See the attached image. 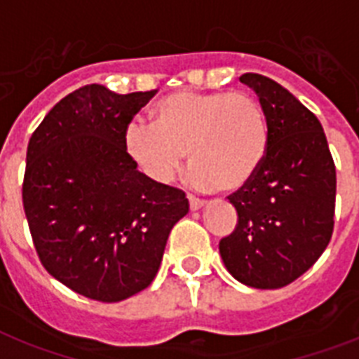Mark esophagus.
<instances>
[{
  "instance_id": "esophagus-1",
  "label": "esophagus",
  "mask_w": 359,
  "mask_h": 359,
  "mask_svg": "<svg viewBox=\"0 0 359 359\" xmlns=\"http://www.w3.org/2000/svg\"><path fill=\"white\" fill-rule=\"evenodd\" d=\"M188 201H189V208H191V210H198V208L204 206L203 198L195 197V195H188Z\"/></svg>"
}]
</instances>
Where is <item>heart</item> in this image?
<instances>
[{"label":"heart","instance_id":"1","mask_svg":"<svg viewBox=\"0 0 359 359\" xmlns=\"http://www.w3.org/2000/svg\"><path fill=\"white\" fill-rule=\"evenodd\" d=\"M270 147L263 104L246 93L180 91L156 102L149 128L129 126L123 151L138 170L168 182L188 153L195 179L222 194L252 182Z\"/></svg>","mask_w":359,"mask_h":359}]
</instances>
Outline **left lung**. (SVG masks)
Wrapping results in <instances>:
<instances>
[{"mask_svg": "<svg viewBox=\"0 0 359 359\" xmlns=\"http://www.w3.org/2000/svg\"><path fill=\"white\" fill-rule=\"evenodd\" d=\"M239 80L266 111L270 147L252 182L228 195L237 224L219 252L237 281L273 290L303 276L330 243L336 165L321 123L296 96L263 74Z\"/></svg>", "mask_w": 359, "mask_h": 359, "instance_id": "obj_1", "label": "left lung"}]
</instances>
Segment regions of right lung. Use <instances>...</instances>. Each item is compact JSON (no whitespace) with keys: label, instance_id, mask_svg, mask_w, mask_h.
I'll list each match as a JSON object with an SVG mask.
<instances>
[{"label":"right lung","instance_id":"obj_1","mask_svg":"<svg viewBox=\"0 0 359 359\" xmlns=\"http://www.w3.org/2000/svg\"><path fill=\"white\" fill-rule=\"evenodd\" d=\"M155 93L80 87L29 140L21 197L36 254L89 299L116 303L149 287L189 210L182 189L140 173L123 151L128 126Z\"/></svg>","mask_w":359,"mask_h":359}]
</instances>
